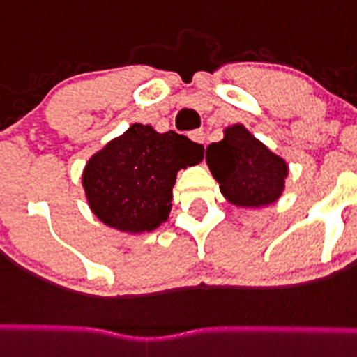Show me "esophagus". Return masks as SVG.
<instances>
[{"label":"esophagus","instance_id":"obj_1","mask_svg":"<svg viewBox=\"0 0 357 357\" xmlns=\"http://www.w3.org/2000/svg\"><path fill=\"white\" fill-rule=\"evenodd\" d=\"M190 139H192L194 142H197V144H204L206 141L204 130H192V132H190Z\"/></svg>","mask_w":357,"mask_h":357}]
</instances>
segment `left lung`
<instances>
[{"mask_svg": "<svg viewBox=\"0 0 357 357\" xmlns=\"http://www.w3.org/2000/svg\"><path fill=\"white\" fill-rule=\"evenodd\" d=\"M206 162L229 202L261 208L282 195L287 163L269 151L243 125L225 130V137L206 149Z\"/></svg>", "mask_w": 357, "mask_h": 357, "instance_id": "1", "label": "left lung"}]
</instances>
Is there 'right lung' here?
<instances>
[{"label":"right lung","instance_id":"1","mask_svg":"<svg viewBox=\"0 0 357 357\" xmlns=\"http://www.w3.org/2000/svg\"><path fill=\"white\" fill-rule=\"evenodd\" d=\"M202 155L204 146L185 135L135 123L86 163L82 186L89 208L118 231H153L167 220L178 171Z\"/></svg>","mask_w":357,"mask_h":357}]
</instances>
